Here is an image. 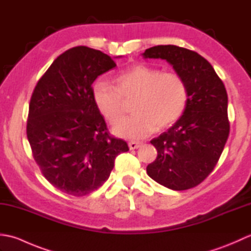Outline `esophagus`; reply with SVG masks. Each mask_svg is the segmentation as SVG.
<instances>
[{
  "mask_svg": "<svg viewBox=\"0 0 251 251\" xmlns=\"http://www.w3.org/2000/svg\"><path fill=\"white\" fill-rule=\"evenodd\" d=\"M128 147H129L130 150H135V149H138V148L141 147V143L137 142V141H130L128 143Z\"/></svg>",
  "mask_w": 251,
  "mask_h": 251,
  "instance_id": "obj_1",
  "label": "esophagus"
}]
</instances>
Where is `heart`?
Instances as JSON below:
<instances>
[{
	"instance_id": "obj_1",
	"label": "heart",
	"mask_w": 251,
	"mask_h": 251,
	"mask_svg": "<svg viewBox=\"0 0 251 251\" xmlns=\"http://www.w3.org/2000/svg\"><path fill=\"white\" fill-rule=\"evenodd\" d=\"M134 98V114L122 122L124 101ZM93 100L100 114L113 131L125 139L140 140L158 128L174 125L181 116L188 101L183 78L174 72H162L146 65H134L117 74L114 86L97 81L93 86Z\"/></svg>"
}]
</instances>
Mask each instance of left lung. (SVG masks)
<instances>
[{"label": "left lung", "mask_w": 251, "mask_h": 251, "mask_svg": "<svg viewBox=\"0 0 251 251\" xmlns=\"http://www.w3.org/2000/svg\"><path fill=\"white\" fill-rule=\"evenodd\" d=\"M142 56L169 62L188 90L182 116L151 140L157 157L147 173L168 189L194 188L214 170L230 134L225 84L204 57L183 47L157 45Z\"/></svg>", "instance_id": "8db88e82"}]
</instances>
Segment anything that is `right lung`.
<instances>
[{
	"mask_svg": "<svg viewBox=\"0 0 251 251\" xmlns=\"http://www.w3.org/2000/svg\"><path fill=\"white\" fill-rule=\"evenodd\" d=\"M116 67L102 51L76 46L58 56L32 93L26 137L56 189L84 196L102 185L127 143L111 136L93 100V83Z\"/></svg>",
	"mask_w": 251,
	"mask_h": 251,
	"instance_id": "add662e5",
	"label": "right lung"
}]
</instances>
